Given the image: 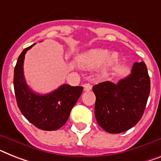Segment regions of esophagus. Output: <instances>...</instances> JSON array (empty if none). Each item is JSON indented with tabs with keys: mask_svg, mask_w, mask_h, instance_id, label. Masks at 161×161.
I'll return each instance as SVG.
<instances>
[{
	"mask_svg": "<svg viewBox=\"0 0 161 161\" xmlns=\"http://www.w3.org/2000/svg\"><path fill=\"white\" fill-rule=\"evenodd\" d=\"M83 87H84V90H85V91H90V90L92 89V86H91L90 83L84 84Z\"/></svg>",
	"mask_w": 161,
	"mask_h": 161,
	"instance_id": "34e87169",
	"label": "esophagus"
}]
</instances>
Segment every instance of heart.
Masks as SVG:
<instances>
[{
	"mask_svg": "<svg viewBox=\"0 0 161 161\" xmlns=\"http://www.w3.org/2000/svg\"><path fill=\"white\" fill-rule=\"evenodd\" d=\"M119 58V56L116 52L109 53L107 49L94 48L80 56L78 62L80 66L86 68H94L103 64L101 74L107 75L113 67L116 66Z\"/></svg>",
	"mask_w": 161,
	"mask_h": 161,
	"instance_id": "heart-1",
	"label": "heart"
}]
</instances>
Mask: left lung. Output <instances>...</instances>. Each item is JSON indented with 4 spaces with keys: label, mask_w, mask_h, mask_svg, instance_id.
I'll return each mask as SVG.
<instances>
[{
    "label": "left lung",
    "mask_w": 161,
    "mask_h": 161,
    "mask_svg": "<svg viewBox=\"0 0 161 161\" xmlns=\"http://www.w3.org/2000/svg\"><path fill=\"white\" fill-rule=\"evenodd\" d=\"M150 90L144 62H135L131 74L118 84L104 81L93 86L98 124L109 133H120L134 127L142 117Z\"/></svg>",
    "instance_id": "obj_1"
}]
</instances>
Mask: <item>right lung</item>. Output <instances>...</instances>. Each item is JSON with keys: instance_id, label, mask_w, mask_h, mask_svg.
Listing matches in <instances>:
<instances>
[{"instance_id": "add662e5", "label": "right lung", "mask_w": 161, "mask_h": 161, "mask_svg": "<svg viewBox=\"0 0 161 161\" xmlns=\"http://www.w3.org/2000/svg\"><path fill=\"white\" fill-rule=\"evenodd\" d=\"M26 47L17 60L14 71V88L17 104L22 114L41 130L55 131L66 123L72 108L81 95L82 86L62 85L47 95H38L26 84L24 75V60Z\"/></svg>"}]
</instances>
